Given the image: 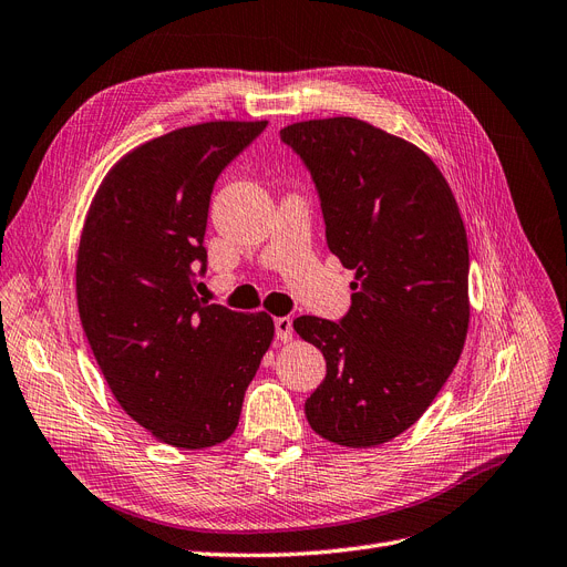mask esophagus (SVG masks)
<instances>
[{"label": "esophagus", "mask_w": 567, "mask_h": 567, "mask_svg": "<svg viewBox=\"0 0 567 567\" xmlns=\"http://www.w3.org/2000/svg\"><path fill=\"white\" fill-rule=\"evenodd\" d=\"M275 330H277V339L284 344L292 339V321L288 316H279V319H275Z\"/></svg>", "instance_id": "obj_1"}]
</instances>
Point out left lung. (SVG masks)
Listing matches in <instances>:
<instances>
[{
	"mask_svg": "<svg viewBox=\"0 0 567 567\" xmlns=\"http://www.w3.org/2000/svg\"><path fill=\"white\" fill-rule=\"evenodd\" d=\"M281 142L311 172L330 251L355 271L342 321H292L326 358L307 421L342 446L391 442L435 400L467 337L470 254L454 193L421 148L365 121L292 123Z\"/></svg>",
	"mask_w": 567,
	"mask_h": 567,
	"instance_id": "1",
	"label": "left lung"
}]
</instances>
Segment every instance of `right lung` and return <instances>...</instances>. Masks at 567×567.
<instances>
[{"mask_svg": "<svg viewBox=\"0 0 567 567\" xmlns=\"http://www.w3.org/2000/svg\"><path fill=\"white\" fill-rule=\"evenodd\" d=\"M265 127L212 121L151 140L111 167L85 216L76 300L87 344L125 414L178 449L235 433L275 337L265 311L195 292L216 178Z\"/></svg>", "mask_w": 567, "mask_h": 567, "instance_id": "1", "label": "right lung"}]
</instances>
